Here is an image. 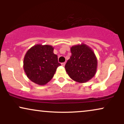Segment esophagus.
I'll return each instance as SVG.
<instances>
[{
    "label": "esophagus",
    "instance_id": "esophagus-1",
    "mask_svg": "<svg viewBox=\"0 0 124 124\" xmlns=\"http://www.w3.org/2000/svg\"><path fill=\"white\" fill-rule=\"evenodd\" d=\"M65 62H63V63H61V65H62V66H65Z\"/></svg>",
    "mask_w": 124,
    "mask_h": 124
}]
</instances>
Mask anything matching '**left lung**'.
<instances>
[{"instance_id": "1", "label": "left lung", "mask_w": 124, "mask_h": 124, "mask_svg": "<svg viewBox=\"0 0 124 124\" xmlns=\"http://www.w3.org/2000/svg\"><path fill=\"white\" fill-rule=\"evenodd\" d=\"M72 55L65 68L72 80L85 83L96 74L97 61L93 51L85 44L75 45L70 48Z\"/></svg>"}]
</instances>
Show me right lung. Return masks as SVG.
Returning a JSON list of instances; mask_svg holds the SVG:
<instances>
[{
  "label": "right lung",
  "instance_id": "right-lung-1",
  "mask_svg": "<svg viewBox=\"0 0 124 124\" xmlns=\"http://www.w3.org/2000/svg\"><path fill=\"white\" fill-rule=\"evenodd\" d=\"M51 45H36L27 52L24 59V70L30 80L44 85L53 78L61 63Z\"/></svg>",
  "mask_w": 124,
  "mask_h": 124
}]
</instances>
